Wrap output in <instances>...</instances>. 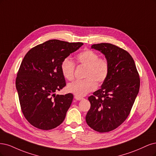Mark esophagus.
<instances>
[{
    "label": "esophagus",
    "mask_w": 156,
    "mask_h": 156,
    "mask_svg": "<svg viewBox=\"0 0 156 156\" xmlns=\"http://www.w3.org/2000/svg\"><path fill=\"white\" fill-rule=\"evenodd\" d=\"M74 98L76 99V100H81L83 99V97H77V96H75Z\"/></svg>",
    "instance_id": "34e87169"
}]
</instances>
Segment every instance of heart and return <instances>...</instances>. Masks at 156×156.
<instances>
[{
	"label": "heart",
	"mask_w": 156,
	"mask_h": 156,
	"mask_svg": "<svg viewBox=\"0 0 156 156\" xmlns=\"http://www.w3.org/2000/svg\"><path fill=\"white\" fill-rule=\"evenodd\" d=\"M77 62L86 66L83 80H76L68 84L67 91L77 97H83L97 87V83H103L107 79L109 73V65L104 58H99V55L92 50L87 49L76 56ZM62 74L68 80L74 78L75 65L69 58H65L61 66Z\"/></svg>",
	"instance_id": "obj_1"
}]
</instances>
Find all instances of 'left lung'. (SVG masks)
Segmentation results:
<instances>
[{
    "label": "left lung",
    "instance_id": "left-lung-1",
    "mask_svg": "<svg viewBox=\"0 0 156 156\" xmlns=\"http://www.w3.org/2000/svg\"><path fill=\"white\" fill-rule=\"evenodd\" d=\"M91 48L104 55L109 73L101 88L88 98L91 108L85 120L95 131L108 132L128 117L139 91L140 79L134 60L127 51L110 43L94 44Z\"/></svg>",
    "mask_w": 156,
    "mask_h": 156
}]
</instances>
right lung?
<instances>
[{
  "label": "right lung",
  "mask_w": 156,
  "mask_h": 156,
  "mask_svg": "<svg viewBox=\"0 0 156 156\" xmlns=\"http://www.w3.org/2000/svg\"><path fill=\"white\" fill-rule=\"evenodd\" d=\"M82 43L51 39L25 55L16 81L22 112L34 127L43 130L61 124L73 102V94H56L66 85L61 63Z\"/></svg>",
  "instance_id": "right-lung-1"
}]
</instances>
